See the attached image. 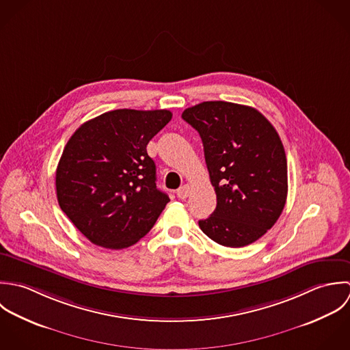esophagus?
Wrapping results in <instances>:
<instances>
[{
	"instance_id": "esophagus-1",
	"label": "esophagus",
	"mask_w": 350,
	"mask_h": 350,
	"mask_svg": "<svg viewBox=\"0 0 350 350\" xmlns=\"http://www.w3.org/2000/svg\"><path fill=\"white\" fill-rule=\"evenodd\" d=\"M189 192H191V185H189V184H185V185H183L181 188H178V191H177V198L181 199V200H184V199H187V198L189 196Z\"/></svg>"
}]
</instances>
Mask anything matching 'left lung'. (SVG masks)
Listing matches in <instances>:
<instances>
[{
    "label": "left lung",
    "mask_w": 350,
    "mask_h": 350,
    "mask_svg": "<svg viewBox=\"0 0 350 350\" xmlns=\"http://www.w3.org/2000/svg\"><path fill=\"white\" fill-rule=\"evenodd\" d=\"M203 140L216 208L202 231L227 247L256 242L284 210L286 158L279 134L257 109L227 101H204L183 112Z\"/></svg>",
    "instance_id": "8db88e82"
}]
</instances>
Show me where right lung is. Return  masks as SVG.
Listing matches in <instances>:
<instances>
[{"label":"right lung","mask_w":350,"mask_h":350,"mask_svg":"<svg viewBox=\"0 0 350 350\" xmlns=\"http://www.w3.org/2000/svg\"><path fill=\"white\" fill-rule=\"evenodd\" d=\"M170 119L167 109H115L83 123L66 143L55 174L58 203L92 243L115 250L137 243L170 202L146 150Z\"/></svg>","instance_id":"add662e5"}]
</instances>
